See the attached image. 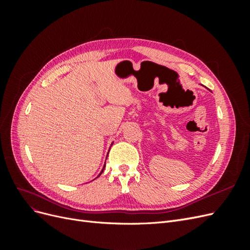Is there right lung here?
Here are the masks:
<instances>
[{"label": "right lung", "mask_w": 250, "mask_h": 250, "mask_svg": "<svg viewBox=\"0 0 250 250\" xmlns=\"http://www.w3.org/2000/svg\"><path fill=\"white\" fill-rule=\"evenodd\" d=\"M106 158H107V157H106ZM104 168H105V164H104V166H103V169H102V170H101V172H100V174H99V175H98V176H97V177H99V176H100V175H101V173H102V172H103V170H104Z\"/></svg>", "instance_id": "1"}]
</instances>
